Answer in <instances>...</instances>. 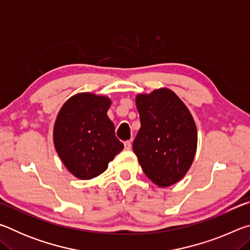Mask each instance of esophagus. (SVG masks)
I'll return each instance as SVG.
<instances>
[{
  "label": "esophagus",
  "instance_id": "1",
  "mask_svg": "<svg viewBox=\"0 0 250 250\" xmlns=\"http://www.w3.org/2000/svg\"><path fill=\"white\" fill-rule=\"evenodd\" d=\"M131 146H131V141H125V150H131Z\"/></svg>",
  "mask_w": 250,
  "mask_h": 250
}]
</instances>
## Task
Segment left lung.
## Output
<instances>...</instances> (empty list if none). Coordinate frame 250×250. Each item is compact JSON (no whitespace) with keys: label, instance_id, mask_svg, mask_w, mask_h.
<instances>
[{"label":"left lung","instance_id":"1","mask_svg":"<svg viewBox=\"0 0 250 250\" xmlns=\"http://www.w3.org/2000/svg\"><path fill=\"white\" fill-rule=\"evenodd\" d=\"M141 128L133 152L145 174L161 188L183 177L195 156L197 130L186 105L167 88L135 99Z\"/></svg>","mask_w":250,"mask_h":250}]
</instances>
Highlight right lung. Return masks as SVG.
<instances>
[{
  "instance_id": "add662e5",
  "label": "right lung",
  "mask_w": 250,
  "mask_h": 250,
  "mask_svg": "<svg viewBox=\"0 0 250 250\" xmlns=\"http://www.w3.org/2000/svg\"><path fill=\"white\" fill-rule=\"evenodd\" d=\"M111 104L104 96L83 92L62 105L54 126V145L71 174L90 180L104 172L124 149L107 116Z\"/></svg>"
}]
</instances>
